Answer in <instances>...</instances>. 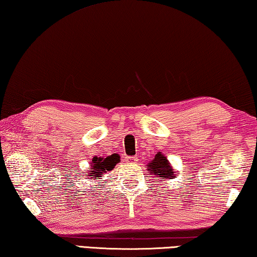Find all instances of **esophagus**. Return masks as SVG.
<instances>
[{
  "instance_id": "1",
  "label": "esophagus",
  "mask_w": 257,
  "mask_h": 257,
  "mask_svg": "<svg viewBox=\"0 0 257 257\" xmlns=\"http://www.w3.org/2000/svg\"><path fill=\"white\" fill-rule=\"evenodd\" d=\"M126 160H127V163L133 164V163H137L138 158H137V157H127V158H126Z\"/></svg>"
}]
</instances>
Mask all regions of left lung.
<instances>
[{"label":"left lung","mask_w":257,"mask_h":257,"mask_svg":"<svg viewBox=\"0 0 257 257\" xmlns=\"http://www.w3.org/2000/svg\"><path fill=\"white\" fill-rule=\"evenodd\" d=\"M147 168L148 172H150L151 175H155V177H157L156 179H158V181L173 179L176 177L173 166L170 165L167 157L161 152H158L155 156V159L147 165Z\"/></svg>","instance_id":"8db88e82"}]
</instances>
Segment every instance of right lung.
Masks as SVG:
<instances>
[{"mask_svg": "<svg viewBox=\"0 0 257 257\" xmlns=\"http://www.w3.org/2000/svg\"><path fill=\"white\" fill-rule=\"evenodd\" d=\"M119 163V157L117 155H112L107 157V158H101V157H93L91 164H90V170L84 174L89 181H97L100 178L103 174L108 170H112L116 164Z\"/></svg>", "mask_w": 257, "mask_h": 257, "instance_id": "obj_1", "label": "right lung"}]
</instances>
